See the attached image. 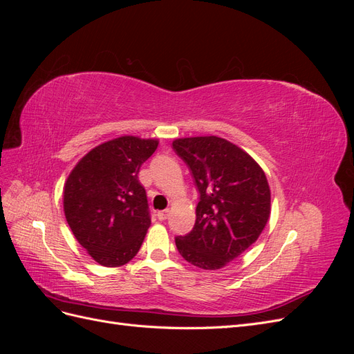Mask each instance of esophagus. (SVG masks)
Returning a JSON list of instances; mask_svg holds the SVG:
<instances>
[{"mask_svg":"<svg viewBox=\"0 0 354 354\" xmlns=\"http://www.w3.org/2000/svg\"><path fill=\"white\" fill-rule=\"evenodd\" d=\"M168 214H169V209H164V211H159V212L156 214V216H158V218H159L160 221H164V220H167Z\"/></svg>","mask_w":354,"mask_h":354,"instance_id":"1","label":"esophagus"}]
</instances>
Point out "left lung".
<instances>
[{
  "mask_svg": "<svg viewBox=\"0 0 354 354\" xmlns=\"http://www.w3.org/2000/svg\"><path fill=\"white\" fill-rule=\"evenodd\" d=\"M173 147L201 194L195 226L176 238L177 250L199 269H223L259 239L269 221V181L257 160L226 138L183 137Z\"/></svg>",
  "mask_w": 354,
  "mask_h": 354,
  "instance_id": "8db88e82",
  "label": "left lung"
}]
</instances>
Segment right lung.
<instances>
[{"label":"right lung","instance_id":"add662e5","mask_svg":"<svg viewBox=\"0 0 354 354\" xmlns=\"http://www.w3.org/2000/svg\"><path fill=\"white\" fill-rule=\"evenodd\" d=\"M158 138L121 136L84 155L63 187V211L73 236L94 261L120 267L133 260L151 227L138 171Z\"/></svg>","mask_w":354,"mask_h":354}]
</instances>
